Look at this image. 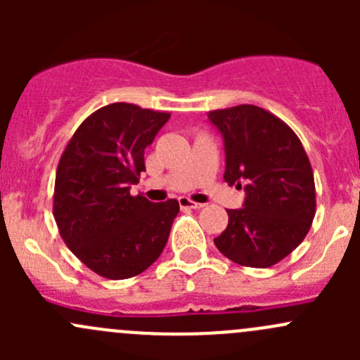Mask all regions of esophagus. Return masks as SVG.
Returning a JSON list of instances; mask_svg holds the SVG:
<instances>
[{"label":"esophagus","instance_id":"obj_1","mask_svg":"<svg viewBox=\"0 0 360 360\" xmlns=\"http://www.w3.org/2000/svg\"><path fill=\"white\" fill-rule=\"evenodd\" d=\"M179 207H181V209H202L203 203L190 200L188 197H181L179 198Z\"/></svg>","mask_w":360,"mask_h":360}]
</instances>
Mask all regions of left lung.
Instances as JSON below:
<instances>
[{
	"label": "left lung",
	"mask_w": 360,
	"mask_h": 360,
	"mask_svg": "<svg viewBox=\"0 0 360 360\" xmlns=\"http://www.w3.org/2000/svg\"><path fill=\"white\" fill-rule=\"evenodd\" d=\"M224 139L228 184H244L242 209L214 244L237 264L268 268L292 252L315 217V181L300 137L274 112L252 104L207 112Z\"/></svg>",
	"instance_id": "left-lung-1"
}]
</instances>
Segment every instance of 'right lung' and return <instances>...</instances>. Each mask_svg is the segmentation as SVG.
I'll use <instances>...</instances> for the list:
<instances>
[{
    "label": "right lung",
    "mask_w": 360,
    "mask_h": 360,
    "mask_svg": "<svg viewBox=\"0 0 360 360\" xmlns=\"http://www.w3.org/2000/svg\"><path fill=\"white\" fill-rule=\"evenodd\" d=\"M170 112L115 103L83 120L57 165L53 217L69 250L111 281L136 277L158 259L179 202L130 195L144 150Z\"/></svg>",
    "instance_id": "1"
}]
</instances>
